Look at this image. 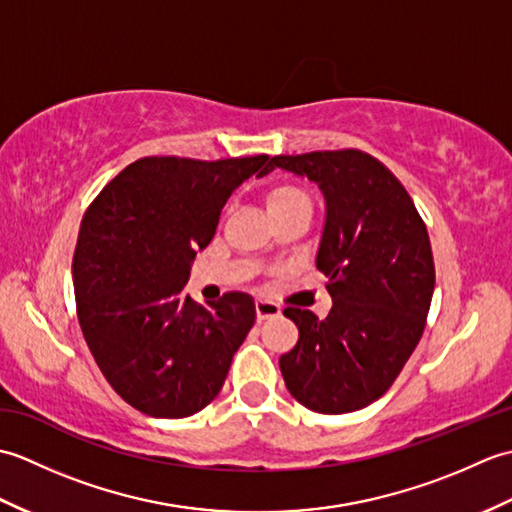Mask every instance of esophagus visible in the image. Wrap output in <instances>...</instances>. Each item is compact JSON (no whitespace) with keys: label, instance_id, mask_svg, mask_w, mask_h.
<instances>
[{"label":"esophagus","instance_id":"esophagus-1","mask_svg":"<svg viewBox=\"0 0 512 512\" xmlns=\"http://www.w3.org/2000/svg\"><path fill=\"white\" fill-rule=\"evenodd\" d=\"M255 314H257V321H270V319H277L281 314V308L277 303H270V301H257L255 303Z\"/></svg>","mask_w":512,"mask_h":512}]
</instances>
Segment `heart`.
Here are the masks:
<instances>
[{"mask_svg":"<svg viewBox=\"0 0 512 512\" xmlns=\"http://www.w3.org/2000/svg\"><path fill=\"white\" fill-rule=\"evenodd\" d=\"M262 202L273 224L292 215H312L310 195L290 182H279L268 187L262 195Z\"/></svg>","mask_w":512,"mask_h":512,"instance_id":"1","label":"heart"}]
</instances>
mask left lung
Masks as SVG:
<instances>
[{
  "label": "left lung",
  "instance_id": "obj_1",
  "mask_svg": "<svg viewBox=\"0 0 512 512\" xmlns=\"http://www.w3.org/2000/svg\"><path fill=\"white\" fill-rule=\"evenodd\" d=\"M273 169L319 184L325 226L317 268L332 297L325 319L284 310L299 341L279 369L310 411H358L394 385L424 332L436 286L427 226L394 173L365 151L275 156L259 176Z\"/></svg>",
  "mask_w": 512,
  "mask_h": 512
}]
</instances>
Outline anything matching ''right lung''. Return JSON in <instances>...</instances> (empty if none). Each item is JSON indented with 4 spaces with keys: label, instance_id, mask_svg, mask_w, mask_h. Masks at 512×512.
I'll list each match as a JSON object with an SVG mask.
<instances>
[{
    "label": "right lung",
    "instance_id": "1",
    "mask_svg": "<svg viewBox=\"0 0 512 512\" xmlns=\"http://www.w3.org/2000/svg\"><path fill=\"white\" fill-rule=\"evenodd\" d=\"M268 156L140 158L85 211L72 259L76 314L107 383L154 418H187L220 394L255 323L244 292L204 308L184 297L231 193Z\"/></svg>",
    "mask_w": 512,
    "mask_h": 512
}]
</instances>
